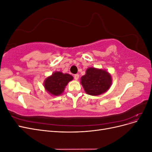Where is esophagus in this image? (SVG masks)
I'll use <instances>...</instances> for the list:
<instances>
[{
  "mask_svg": "<svg viewBox=\"0 0 152 152\" xmlns=\"http://www.w3.org/2000/svg\"><path fill=\"white\" fill-rule=\"evenodd\" d=\"M79 74L74 75V79L75 80H78V79H79Z\"/></svg>",
  "mask_w": 152,
  "mask_h": 152,
  "instance_id": "esophagus-1",
  "label": "esophagus"
}]
</instances>
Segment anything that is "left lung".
I'll return each instance as SVG.
<instances>
[{
    "label": "left lung",
    "mask_w": 152,
    "mask_h": 152,
    "mask_svg": "<svg viewBox=\"0 0 152 152\" xmlns=\"http://www.w3.org/2000/svg\"><path fill=\"white\" fill-rule=\"evenodd\" d=\"M81 84L87 94L98 96L105 93L112 84V77L102 69L89 68L81 77Z\"/></svg>",
    "instance_id": "1"
}]
</instances>
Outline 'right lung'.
<instances>
[{"label":"right lung","instance_id":"add662e5","mask_svg":"<svg viewBox=\"0 0 152 152\" xmlns=\"http://www.w3.org/2000/svg\"><path fill=\"white\" fill-rule=\"evenodd\" d=\"M73 79L72 75L67 73L56 72L45 80L44 87L50 94L58 96L63 93L67 84Z\"/></svg>","mask_w":152,"mask_h":152}]
</instances>
